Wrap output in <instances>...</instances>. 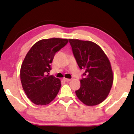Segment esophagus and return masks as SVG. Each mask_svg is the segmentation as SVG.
<instances>
[{
  "label": "esophagus",
  "mask_w": 134,
  "mask_h": 134,
  "mask_svg": "<svg viewBox=\"0 0 134 134\" xmlns=\"http://www.w3.org/2000/svg\"><path fill=\"white\" fill-rule=\"evenodd\" d=\"M63 80H64V81H65V82H69V81H70V79H66V78H64V79H63Z\"/></svg>",
  "instance_id": "34e87169"
}]
</instances>
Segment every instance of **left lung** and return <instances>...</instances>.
I'll list each match as a JSON object with an SVG mask.
<instances>
[{"label": "left lung", "instance_id": "obj_1", "mask_svg": "<svg viewBox=\"0 0 134 134\" xmlns=\"http://www.w3.org/2000/svg\"><path fill=\"white\" fill-rule=\"evenodd\" d=\"M79 68L84 70L81 87L76 94L84 104L94 106L107 98L113 82L108 58L99 46L90 41L69 39Z\"/></svg>", "mask_w": 134, "mask_h": 134}]
</instances>
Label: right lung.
Listing matches in <instances>:
<instances>
[{
	"label": "right lung",
	"mask_w": 134,
	"mask_h": 134,
	"mask_svg": "<svg viewBox=\"0 0 134 134\" xmlns=\"http://www.w3.org/2000/svg\"><path fill=\"white\" fill-rule=\"evenodd\" d=\"M69 40L50 38L38 41L27 52L21 65L20 77L27 98L37 105H46L57 96L60 80L49 76L55 53L65 47Z\"/></svg>",
	"instance_id": "1"
}]
</instances>
